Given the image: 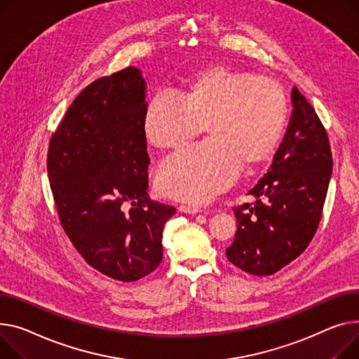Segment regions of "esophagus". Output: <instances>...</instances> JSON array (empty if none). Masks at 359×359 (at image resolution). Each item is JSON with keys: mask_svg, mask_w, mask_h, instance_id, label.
<instances>
[{"mask_svg": "<svg viewBox=\"0 0 359 359\" xmlns=\"http://www.w3.org/2000/svg\"><path fill=\"white\" fill-rule=\"evenodd\" d=\"M179 210L180 212H183V213H201L202 212V209H199V208H195V206H186V205H180L179 206Z\"/></svg>", "mask_w": 359, "mask_h": 359, "instance_id": "obj_1", "label": "esophagus"}]
</instances>
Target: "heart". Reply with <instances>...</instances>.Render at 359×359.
<instances>
[{
	"mask_svg": "<svg viewBox=\"0 0 359 359\" xmlns=\"http://www.w3.org/2000/svg\"><path fill=\"white\" fill-rule=\"evenodd\" d=\"M177 98L153 97L142 131L157 150H176L203 126L206 141L176 153L158 167L160 195L201 205L224 192L244 170H254L277 150L289 121L280 83L247 72L212 66L187 76Z\"/></svg>",
	"mask_w": 359,
	"mask_h": 359,
	"instance_id": "obj_1",
	"label": "heart"
}]
</instances>
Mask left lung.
I'll return each instance as SVG.
<instances>
[{
	"label": "left lung",
	"instance_id": "8db88e82",
	"mask_svg": "<svg viewBox=\"0 0 359 359\" xmlns=\"http://www.w3.org/2000/svg\"><path fill=\"white\" fill-rule=\"evenodd\" d=\"M292 116L269 172L250 190L255 203L233 208L236 232L226 258L254 276H270L296 259L319 226L332 176L329 138L294 86Z\"/></svg>",
	"mask_w": 359,
	"mask_h": 359
}]
</instances>
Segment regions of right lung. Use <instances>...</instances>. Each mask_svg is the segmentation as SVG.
Segmentation results:
<instances>
[{"instance_id":"add662e5","label":"right lung","mask_w":359,"mask_h":359,"mask_svg":"<svg viewBox=\"0 0 359 359\" xmlns=\"http://www.w3.org/2000/svg\"><path fill=\"white\" fill-rule=\"evenodd\" d=\"M147 85L127 67L88 85L52 135L47 175L60 224L90 267L119 281L153 273L176 208L151 201Z\"/></svg>"}]
</instances>
